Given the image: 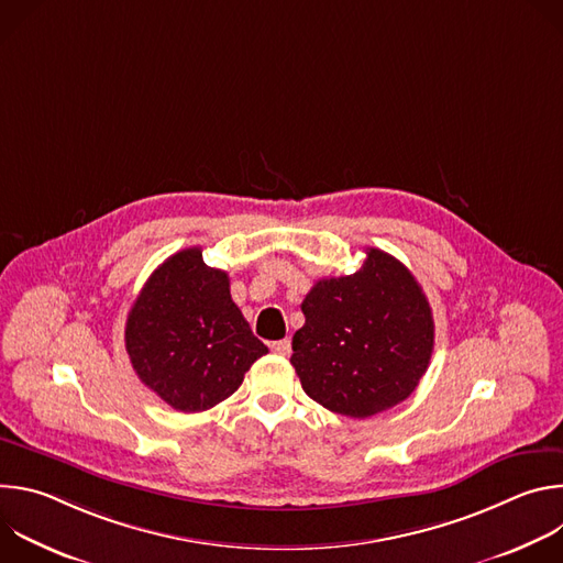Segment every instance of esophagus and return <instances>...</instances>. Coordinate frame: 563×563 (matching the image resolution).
Here are the masks:
<instances>
[{
  "mask_svg": "<svg viewBox=\"0 0 563 563\" xmlns=\"http://www.w3.org/2000/svg\"><path fill=\"white\" fill-rule=\"evenodd\" d=\"M272 352L278 356H289L291 354V341L283 339V341H274L272 343Z\"/></svg>",
  "mask_w": 563,
  "mask_h": 563,
  "instance_id": "34e87169",
  "label": "esophagus"
}]
</instances>
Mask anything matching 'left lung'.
<instances>
[{"label": "left lung", "instance_id": "obj_1", "mask_svg": "<svg viewBox=\"0 0 563 563\" xmlns=\"http://www.w3.org/2000/svg\"><path fill=\"white\" fill-rule=\"evenodd\" d=\"M300 309L291 365L316 404L367 419L417 389L434 350V320L404 263L367 247L356 274L318 280Z\"/></svg>", "mask_w": 563, "mask_h": 563}]
</instances>
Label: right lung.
<instances>
[{"label":"right lung","mask_w":563,"mask_h":563,"mask_svg":"<svg viewBox=\"0 0 563 563\" xmlns=\"http://www.w3.org/2000/svg\"><path fill=\"white\" fill-rule=\"evenodd\" d=\"M137 378L178 412H205L231 396L269 350L231 300L229 276L200 247L169 256L144 283L124 330Z\"/></svg>","instance_id":"add662e5"}]
</instances>
